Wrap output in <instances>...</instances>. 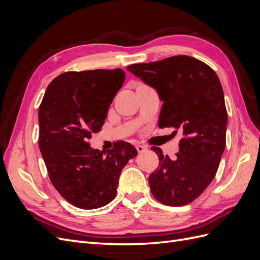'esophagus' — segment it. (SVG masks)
Segmentation results:
<instances>
[{"mask_svg":"<svg viewBox=\"0 0 260 260\" xmlns=\"http://www.w3.org/2000/svg\"><path fill=\"white\" fill-rule=\"evenodd\" d=\"M136 148H137V151H138L139 153H142V152H144L145 149H146V147H145L144 145H141V144H138V145L136 146Z\"/></svg>","mask_w":260,"mask_h":260,"instance_id":"esophagus-1","label":"esophagus"}]
</instances>
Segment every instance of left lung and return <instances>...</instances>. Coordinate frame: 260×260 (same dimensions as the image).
<instances>
[{
	"label": "left lung",
	"mask_w": 260,
	"mask_h": 260,
	"mask_svg": "<svg viewBox=\"0 0 260 260\" xmlns=\"http://www.w3.org/2000/svg\"><path fill=\"white\" fill-rule=\"evenodd\" d=\"M127 69L158 92L164 102L159 128L182 133L175 159L160 147H151L159 158L148 177L151 192L164 205H187L215 178L225 147L228 114L221 83L214 69L187 55Z\"/></svg>",
	"instance_id": "left-lung-1"
}]
</instances>
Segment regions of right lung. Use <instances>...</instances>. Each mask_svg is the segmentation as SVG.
Instances as JSON below:
<instances>
[{
  "instance_id": "add662e5",
  "label": "right lung",
  "mask_w": 260,
  "mask_h": 260,
  "mask_svg": "<svg viewBox=\"0 0 260 260\" xmlns=\"http://www.w3.org/2000/svg\"><path fill=\"white\" fill-rule=\"evenodd\" d=\"M124 78L120 68L64 73L49 84L39 108V147L50 180L78 208L95 209L111 203L122 168L138 155L124 141L106 153L88 143L92 133L103 127Z\"/></svg>"
}]
</instances>
